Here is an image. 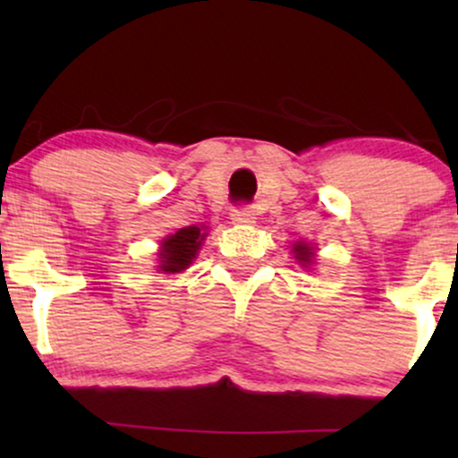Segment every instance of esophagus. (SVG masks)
<instances>
[{"label":"esophagus","mask_w":458,"mask_h":458,"mask_svg":"<svg viewBox=\"0 0 458 458\" xmlns=\"http://www.w3.org/2000/svg\"><path fill=\"white\" fill-rule=\"evenodd\" d=\"M230 219H233L236 225H250L256 222V213L251 211L250 207H236L233 208V213H230Z\"/></svg>","instance_id":"esophagus-1"}]
</instances>
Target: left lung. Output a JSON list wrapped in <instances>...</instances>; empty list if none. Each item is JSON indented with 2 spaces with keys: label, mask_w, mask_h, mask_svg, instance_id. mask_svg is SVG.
<instances>
[{
  "label": "left lung",
  "mask_w": 458,
  "mask_h": 458,
  "mask_svg": "<svg viewBox=\"0 0 458 458\" xmlns=\"http://www.w3.org/2000/svg\"><path fill=\"white\" fill-rule=\"evenodd\" d=\"M295 259L299 260V262H310L312 260V250H310L308 245H303V243H297L295 245Z\"/></svg>",
  "instance_id": "obj_1"
}]
</instances>
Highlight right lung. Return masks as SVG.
<instances>
[{
    "mask_svg": "<svg viewBox=\"0 0 458 458\" xmlns=\"http://www.w3.org/2000/svg\"><path fill=\"white\" fill-rule=\"evenodd\" d=\"M204 236L202 228L198 225H189V228H181L176 234H172L170 239L163 241L161 245V271L165 273H176L187 269L191 265V260L196 259V251L202 245Z\"/></svg>",
    "mask_w": 458,
    "mask_h": 458,
    "instance_id": "right-lung-1",
    "label": "right lung"
}]
</instances>
